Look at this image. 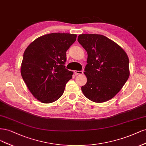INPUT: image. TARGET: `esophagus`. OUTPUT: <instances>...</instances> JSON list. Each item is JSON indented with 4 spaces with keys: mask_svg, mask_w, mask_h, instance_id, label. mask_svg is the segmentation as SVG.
<instances>
[{
    "mask_svg": "<svg viewBox=\"0 0 146 146\" xmlns=\"http://www.w3.org/2000/svg\"><path fill=\"white\" fill-rule=\"evenodd\" d=\"M74 73H75V74L76 75H78V74H83V72L82 71H77V70H75V71H74Z\"/></svg>",
    "mask_w": 146,
    "mask_h": 146,
    "instance_id": "34e87169",
    "label": "esophagus"
}]
</instances>
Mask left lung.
Here are the masks:
<instances>
[{
    "instance_id": "left-lung-1",
    "label": "left lung",
    "mask_w": 146,
    "mask_h": 146,
    "mask_svg": "<svg viewBox=\"0 0 146 146\" xmlns=\"http://www.w3.org/2000/svg\"><path fill=\"white\" fill-rule=\"evenodd\" d=\"M78 41L88 55L84 72L87 81L81 87L83 94L95 102L111 100L129 77L127 54L114 41L101 35H80Z\"/></svg>"
}]
</instances>
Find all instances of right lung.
<instances>
[{
  "mask_svg": "<svg viewBox=\"0 0 146 146\" xmlns=\"http://www.w3.org/2000/svg\"><path fill=\"white\" fill-rule=\"evenodd\" d=\"M76 35L54 33L42 36L27 46L21 73L29 90L42 103H51L64 93L73 72L65 68L66 51Z\"/></svg>",
  "mask_w": 146,
  "mask_h": 146,
  "instance_id": "1",
  "label": "right lung"
}]
</instances>
